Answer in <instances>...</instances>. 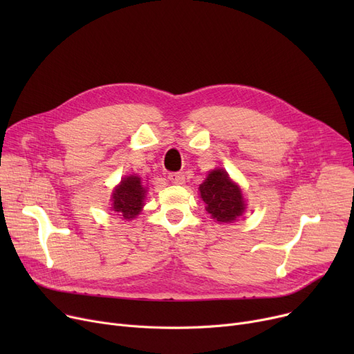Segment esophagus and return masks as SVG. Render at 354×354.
I'll use <instances>...</instances> for the list:
<instances>
[{
	"label": "esophagus",
	"mask_w": 354,
	"mask_h": 354,
	"mask_svg": "<svg viewBox=\"0 0 354 354\" xmlns=\"http://www.w3.org/2000/svg\"><path fill=\"white\" fill-rule=\"evenodd\" d=\"M169 180L175 185H182L185 182V175L183 174H179V172H175V174H171L169 175Z\"/></svg>",
	"instance_id": "1"
}]
</instances>
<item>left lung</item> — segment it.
<instances>
[{"instance_id":"1","label":"left lung","mask_w":354,"mask_h":354,"mask_svg":"<svg viewBox=\"0 0 354 354\" xmlns=\"http://www.w3.org/2000/svg\"><path fill=\"white\" fill-rule=\"evenodd\" d=\"M198 191L207 212L219 224H231L247 211L243 188L222 167L209 171Z\"/></svg>"}]
</instances>
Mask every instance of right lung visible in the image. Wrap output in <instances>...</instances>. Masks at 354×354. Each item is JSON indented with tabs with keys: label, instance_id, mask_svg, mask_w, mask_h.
Masks as SVG:
<instances>
[{
	"label": "right lung",
	"instance_id": "1",
	"mask_svg": "<svg viewBox=\"0 0 354 354\" xmlns=\"http://www.w3.org/2000/svg\"><path fill=\"white\" fill-rule=\"evenodd\" d=\"M146 195L147 187L138 174L124 175L111 192L109 208L122 221H132L142 212Z\"/></svg>",
	"mask_w": 354,
	"mask_h": 354
}]
</instances>
